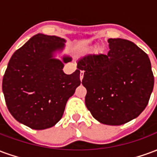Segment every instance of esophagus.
<instances>
[{
	"mask_svg": "<svg viewBox=\"0 0 157 157\" xmlns=\"http://www.w3.org/2000/svg\"><path fill=\"white\" fill-rule=\"evenodd\" d=\"M83 76H84V71H81V72H80V80H81V81H82Z\"/></svg>",
	"mask_w": 157,
	"mask_h": 157,
	"instance_id": "esophagus-1",
	"label": "esophagus"
}]
</instances>
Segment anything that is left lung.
Returning a JSON list of instances; mask_svg holds the SVG:
<instances>
[{
	"mask_svg": "<svg viewBox=\"0 0 157 157\" xmlns=\"http://www.w3.org/2000/svg\"><path fill=\"white\" fill-rule=\"evenodd\" d=\"M108 55H87L77 62L84 71L86 106L102 124L121 125L137 118L154 86L148 55L133 42L109 39Z\"/></svg>",
	"mask_w": 157,
	"mask_h": 157,
	"instance_id": "left-lung-1",
	"label": "left lung"
}]
</instances>
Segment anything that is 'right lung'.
<instances>
[{
  "label": "right lung",
  "mask_w": 157,
  "mask_h": 157,
  "mask_svg": "<svg viewBox=\"0 0 157 157\" xmlns=\"http://www.w3.org/2000/svg\"><path fill=\"white\" fill-rule=\"evenodd\" d=\"M65 43L57 36L39 33L9 60L2 80L6 103L13 118L29 128L40 130L56 124L68 99L81 84L80 69L71 75L62 70L71 57L55 58Z\"/></svg>",
  "instance_id": "add662e5"
}]
</instances>
